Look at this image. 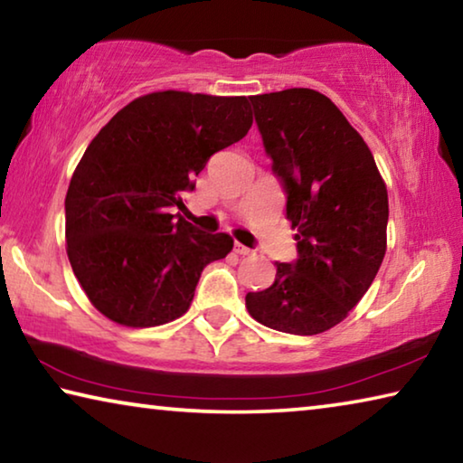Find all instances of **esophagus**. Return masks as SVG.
Returning <instances> with one entry per match:
<instances>
[{
    "mask_svg": "<svg viewBox=\"0 0 463 463\" xmlns=\"http://www.w3.org/2000/svg\"><path fill=\"white\" fill-rule=\"evenodd\" d=\"M234 253H239V255H250V253H253V249L241 245V242H234Z\"/></svg>",
    "mask_w": 463,
    "mask_h": 463,
    "instance_id": "34e87169",
    "label": "esophagus"
}]
</instances>
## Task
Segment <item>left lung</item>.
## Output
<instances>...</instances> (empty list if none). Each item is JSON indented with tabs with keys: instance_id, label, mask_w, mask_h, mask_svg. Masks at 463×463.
Masks as SVG:
<instances>
[{
	"instance_id": "1",
	"label": "left lung",
	"mask_w": 463,
	"mask_h": 463,
	"mask_svg": "<svg viewBox=\"0 0 463 463\" xmlns=\"http://www.w3.org/2000/svg\"><path fill=\"white\" fill-rule=\"evenodd\" d=\"M250 104L300 257L276 263V281L249 292L247 310L279 333H325L357 307L386 255V184L362 135L320 91L292 88Z\"/></svg>"
}]
</instances>
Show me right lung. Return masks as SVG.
<instances>
[{
	"label": "right lung",
	"mask_w": 463,
	"mask_h": 463,
	"mask_svg": "<svg viewBox=\"0 0 463 463\" xmlns=\"http://www.w3.org/2000/svg\"><path fill=\"white\" fill-rule=\"evenodd\" d=\"M249 98L153 91L101 128L75 167L65 198L73 273L101 315L146 328L185 315L202 269L232 250L226 232L185 218L182 194L216 151L247 135Z\"/></svg>",
	"instance_id": "obj_1"
}]
</instances>
